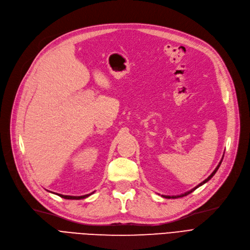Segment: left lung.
<instances>
[{
	"label": "left lung",
	"mask_w": 250,
	"mask_h": 250,
	"mask_svg": "<svg viewBox=\"0 0 250 250\" xmlns=\"http://www.w3.org/2000/svg\"><path fill=\"white\" fill-rule=\"evenodd\" d=\"M220 165H221V162H220V163H219V165H218V166H217V167H216V169H215V170H214V171H213V173H212V174H211V175H209V176H208V178H207V179H206V180H204V181H203V182H201V183H200V185H199V186H198V187H196V188H192V189H191V190H189V191H188V192H186V193H185V194H180V195H173V196H169V195H163V196H164V198H166V199H177V198H180V196H185V195H188V193H190V192H192V191H193V190H194V189H195V188H199V187H201V186H203V185H204V183H206V182H207V181H208V180H209V179H211V178H212V177H213V176H214V175H215V173H216V172H217V170H218V169H219V167H220Z\"/></svg>",
	"instance_id": "left-lung-1"
}]
</instances>
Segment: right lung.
Returning a JSON list of instances; mask_svg holds the SVG:
<instances>
[{"mask_svg":"<svg viewBox=\"0 0 250 250\" xmlns=\"http://www.w3.org/2000/svg\"><path fill=\"white\" fill-rule=\"evenodd\" d=\"M58 195H60L61 198L65 199V200H81V199H85L87 196H89L90 194H85V195H81V196H73V195H63V194H60L57 193Z\"/></svg>","mask_w":250,"mask_h":250,"instance_id":"1","label":"right lung"}]
</instances>
